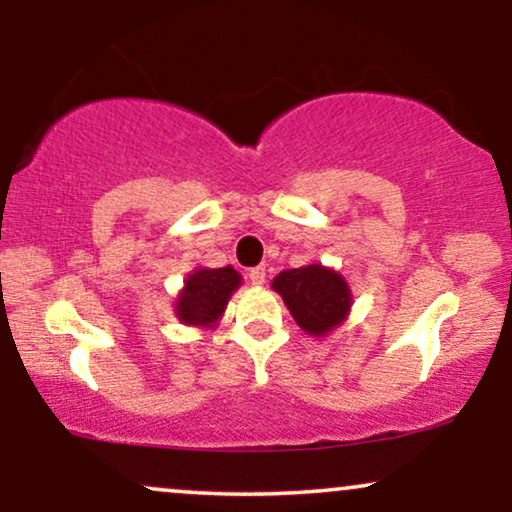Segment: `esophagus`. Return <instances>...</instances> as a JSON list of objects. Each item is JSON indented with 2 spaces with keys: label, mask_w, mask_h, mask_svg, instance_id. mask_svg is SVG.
<instances>
[{
  "label": "esophagus",
  "mask_w": 512,
  "mask_h": 512,
  "mask_svg": "<svg viewBox=\"0 0 512 512\" xmlns=\"http://www.w3.org/2000/svg\"><path fill=\"white\" fill-rule=\"evenodd\" d=\"M248 279L255 286H262L264 281H267V269H264V267H252L250 272H248Z\"/></svg>",
  "instance_id": "1"
}]
</instances>
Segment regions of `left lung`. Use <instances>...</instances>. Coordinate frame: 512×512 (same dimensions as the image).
I'll return each mask as SVG.
<instances>
[{
	"label": "left lung",
	"mask_w": 512,
	"mask_h": 512,
	"mask_svg": "<svg viewBox=\"0 0 512 512\" xmlns=\"http://www.w3.org/2000/svg\"><path fill=\"white\" fill-rule=\"evenodd\" d=\"M272 289L310 337H325L346 320L351 310V289L346 279L322 264L284 269L274 276Z\"/></svg>",
	"instance_id": "8db88e82"
}]
</instances>
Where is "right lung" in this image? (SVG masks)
I'll list each match as a JSON object with an SVG mask.
<instances>
[{
    "label": "right lung",
    "mask_w": 512,
    "mask_h": 512,
    "mask_svg": "<svg viewBox=\"0 0 512 512\" xmlns=\"http://www.w3.org/2000/svg\"><path fill=\"white\" fill-rule=\"evenodd\" d=\"M240 274L233 267L195 269L187 274L185 289L175 301V315L182 325L209 327L214 330L226 310L228 298L240 286Z\"/></svg>",
    "instance_id": "add662e5"
}]
</instances>
